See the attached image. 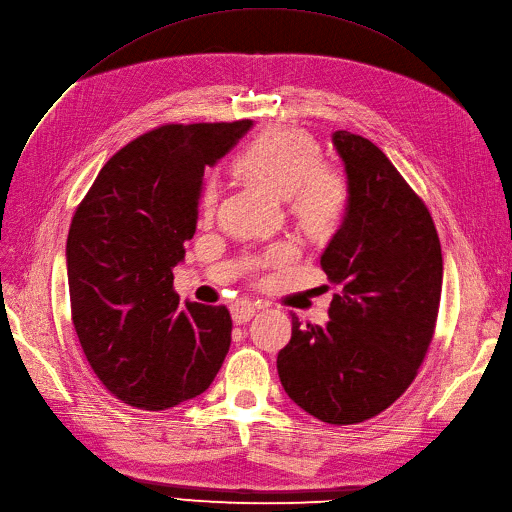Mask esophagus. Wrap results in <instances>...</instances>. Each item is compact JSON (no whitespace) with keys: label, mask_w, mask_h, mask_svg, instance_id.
I'll use <instances>...</instances> for the list:
<instances>
[{"label":"esophagus","mask_w":512,"mask_h":512,"mask_svg":"<svg viewBox=\"0 0 512 512\" xmlns=\"http://www.w3.org/2000/svg\"><path fill=\"white\" fill-rule=\"evenodd\" d=\"M255 311H257V307H255L253 303H249V301L236 303V305L232 307V320H234L236 324H247V322L255 316Z\"/></svg>","instance_id":"1"}]
</instances>
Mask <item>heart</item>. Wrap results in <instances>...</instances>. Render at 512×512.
Masks as SVG:
<instances>
[{"label":"heart","instance_id":"1","mask_svg":"<svg viewBox=\"0 0 512 512\" xmlns=\"http://www.w3.org/2000/svg\"><path fill=\"white\" fill-rule=\"evenodd\" d=\"M322 152L307 131L297 127H270L244 148L238 167L251 180L280 198H291V209L301 226L311 234H328L339 226L349 203V186L337 169L320 165ZM219 201L217 177H207L203 186V213L211 217ZM288 257L286 249H274L265 261L278 263Z\"/></svg>","mask_w":512,"mask_h":512}]
</instances>
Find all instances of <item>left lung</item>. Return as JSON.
<instances>
[{"label":"left lung","mask_w":512,"mask_h":512,"mask_svg":"<svg viewBox=\"0 0 512 512\" xmlns=\"http://www.w3.org/2000/svg\"><path fill=\"white\" fill-rule=\"evenodd\" d=\"M349 203L320 257L337 293L328 322L301 324L278 353L284 391L328 425H355L402 395L433 339L443 259L425 203L379 146L332 133Z\"/></svg>","instance_id":"obj_1"}]
</instances>
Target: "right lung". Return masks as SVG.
I'll return each instance as SVG.
<instances>
[{
  "label": "right lung",
  "mask_w": 512,
  "mask_h": 512,
  "mask_svg": "<svg viewBox=\"0 0 512 512\" xmlns=\"http://www.w3.org/2000/svg\"><path fill=\"white\" fill-rule=\"evenodd\" d=\"M253 121L163 125L98 173L71 221L66 274L87 362L123 404L173 408L213 383L232 341L224 305L186 301L173 268L196 232L205 167Z\"/></svg>",
  "instance_id": "1"
}]
</instances>
